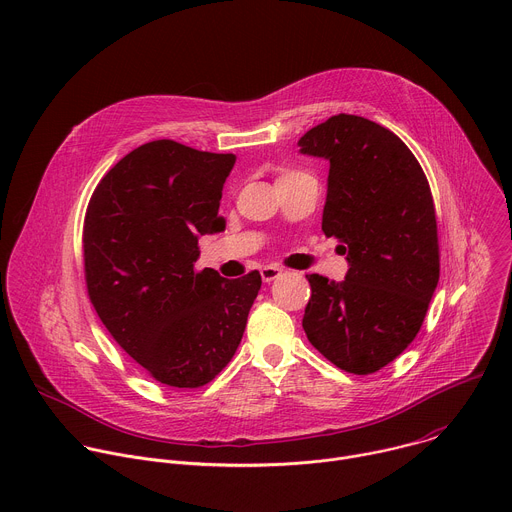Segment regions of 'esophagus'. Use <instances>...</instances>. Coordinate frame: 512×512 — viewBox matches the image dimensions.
Instances as JSON below:
<instances>
[{
  "mask_svg": "<svg viewBox=\"0 0 512 512\" xmlns=\"http://www.w3.org/2000/svg\"><path fill=\"white\" fill-rule=\"evenodd\" d=\"M281 275V269L279 267H275V265H267V267H263L261 269V277H263V281L265 283H271L273 279H277Z\"/></svg>",
  "mask_w": 512,
  "mask_h": 512,
  "instance_id": "1",
  "label": "esophagus"
}]
</instances>
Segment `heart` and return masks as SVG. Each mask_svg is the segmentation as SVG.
I'll use <instances>...</instances> for the list:
<instances>
[{
  "label": "heart",
  "instance_id": "b5f03b06",
  "mask_svg": "<svg viewBox=\"0 0 512 512\" xmlns=\"http://www.w3.org/2000/svg\"><path fill=\"white\" fill-rule=\"evenodd\" d=\"M298 174H302V172H283L279 178H289V176H298Z\"/></svg>",
  "mask_w": 512,
  "mask_h": 512
}]
</instances>
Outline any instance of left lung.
Masks as SVG:
<instances>
[{
  "label": "left lung",
  "instance_id": "8db88e82",
  "mask_svg": "<svg viewBox=\"0 0 512 512\" xmlns=\"http://www.w3.org/2000/svg\"><path fill=\"white\" fill-rule=\"evenodd\" d=\"M330 164L322 231L340 243L344 281L306 275L302 326L338 369L371 375L417 336L440 279L435 206L407 145L358 115H334L298 141Z\"/></svg>",
  "mask_w": 512,
  "mask_h": 512
}]
</instances>
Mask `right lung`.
Here are the masks:
<instances>
[{"label":"right lung","mask_w":512,"mask_h":512,"mask_svg":"<svg viewBox=\"0 0 512 512\" xmlns=\"http://www.w3.org/2000/svg\"><path fill=\"white\" fill-rule=\"evenodd\" d=\"M233 154L172 139L139 145L95 188L83 229L91 304L115 342L156 381L196 389L221 373L243 338L259 271H196L198 237L218 216Z\"/></svg>","instance_id":"right-lung-1"}]
</instances>
